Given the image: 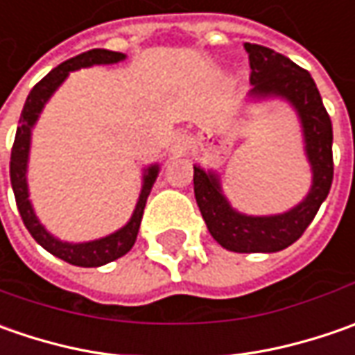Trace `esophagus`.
I'll use <instances>...</instances> for the list:
<instances>
[{
  "label": "esophagus",
  "mask_w": 355,
  "mask_h": 355,
  "mask_svg": "<svg viewBox=\"0 0 355 355\" xmlns=\"http://www.w3.org/2000/svg\"><path fill=\"white\" fill-rule=\"evenodd\" d=\"M184 148H185L184 138H182V136H175V138H173V142H171V152H175V154H178V152H182Z\"/></svg>",
  "instance_id": "esophagus-1"
}]
</instances>
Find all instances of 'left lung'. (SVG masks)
<instances>
[{"instance_id": "8db88e82", "label": "left lung", "mask_w": 355, "mask_h": 355, "mask_svg": "<svg viewBox=\"0 0 355 355\" xmlns=\"http://www.w3.org/2000/svg\"><path fill=\"white\" fill-rule=\"evenodd\" d=\"M251 64V94L254 101L279 96L293 104L302 124L304 152L312 168V187L291 211L279 215H245L235 211L223 196L215 171L193 166V191L199 211L211 237L235 252H277L298 241L328 198L332 159V120L328 116L314 78L288 57L272 49L245 43Z\"/></svg>"}]
</instances>
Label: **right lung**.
<instances>
[{
	"instance_id": "add662e5",
	"label": "right lung",
	"mask_w": 355,
	"mask_h": 355,
	"mask_svg": "<svg viewBox=\"0 0 355 355\" xmlns=\"http://www.w3.org/2000/svg\"><path fill=\"white\" fill-rule=\"evenodd\" d=\"M126 59V55L116 53V51H108V49H92L87 53H80L69 61L61 62L57 69H53L47 76H43L33 90L29 92L23 112L19 118V126L15 132V142L11 148V162H9V178H11V187L15 193V203L19 209L21 219L27 227V231L31 233V237L51 254L62 259L64 263H71L75 266H103L106 263H112L120 257H124L126 252L134 247L136 237H138V229L142 223L144 207L148 196L152 191V185L157 178V166H150L144 171V184L140 191V199L136 203V209L132 213L130 221L122 229H118L116 233L106 235L96 241L89 243H64L55 239L49 233L45 227L39 223L37 215H35L31 201H29V189H27V159H29V148H31V130H33L37 118L41 114L43 106L53 96V92L62 85V80L69 76L71 71L83 69V67H92V64H112V62Z\"/></svg>"
}]
</instances>
